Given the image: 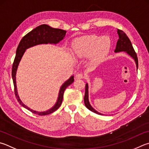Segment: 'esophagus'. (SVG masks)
<instances>
[{"label": "esophagus", "instance_id": "34e87169", "mask_svg": "<svg viewBox=\"0 0 149 149\" xmlns=\"http://www.w3.org/2000/svg\"><path fill=\"white\" fill-rule=\"evenodd\" d=\"M85 77V75H84L81 73H79L76 75V78L77 79H83V78Z\"/></svg>", "mask_w": 149, "mask_h": 149}]
</instances>
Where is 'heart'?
<instances>
[{"label":"heart","mask_w":149,"mask_h":149,"mask_svg":"<svg viewBox=\"0 0 149 149\" xmlns=\"http://www.w3.org/2000/svg\"><path fill=\"white\" fill-rule=\"evenodd\" d=\"M111 41L106 36L96 35L83 36L74 43V51L78 57H85L92 55V61L96 63L109 51Z\"/></svg>","instance_id":"1"}]
</instances>
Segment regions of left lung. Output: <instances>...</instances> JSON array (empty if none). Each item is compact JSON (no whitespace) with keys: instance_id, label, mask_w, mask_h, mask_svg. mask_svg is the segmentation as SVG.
Returning <instances> with one entry per match:
<instances>
[{"instance_id":"left-lung-1","label":"left lung","mask_w":149,"mask_h":149,"mask_svg":"<svg viewBox=\"0 0 149 149\" xmlns=\"http://www.w3.org/2000/svg\"><path fill=\"white\" fill-rule=\"evenodd\" d=\"M117 32L119 36L118 41L117 42V45H116V49L115 50V53L120 52V51H126V52L129 54L132 58H133L136 63L137 68H138V58H137V54L135 51L134 49L132 46V44L130 42V40L127 36V35L124 33V32L120 29H117ZM84 102H85V106L87 107L91 111L96 113L98 115H102L101 113L97 112L96 110H94L91 105L89 104L88 102V85L86 84L85 86V97H84Z\"/></svg>"}]
</instances>
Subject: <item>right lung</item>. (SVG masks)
Segmentation results:
<instances>
[{
    "label": "right lung",
    "mask_w": 149,
    "mask_h": 149,
    "mask_svg": "<svg viewBox=\"0 0 149 149\" xmlns=\"http://www.w3.org/2000/svg\"><path fill=\"white\" fill-rule=\"evenodd\" d=\"M66 31L64 30H62L60 29H55L47 25H42L32 30L28 34H26L24 36L19 42L18 45V47L16 50V55L15 56L14 61H13V66H12V76L13 79V85H14V93L16 98H17L18 102L22 105L23 107H25L26 109L31 111V112L35 114L38 115H46L51 114V113L57 110L59 107L61 105L62 102H63V95L65 89L68 86L70 85L74 82V76H72L70 79L66 81L64 83L63 86L61 87L60 92H59V95L58 98V100L56 102V104L54 105L53 108L45 112H37L35 111L29 109L28 107H26L25 104H23L22 102L20 100L19 98L17 95V87H16V82H15V74L16 71H17V66L19 63L21 61V58L23 55L26 49L34 46L38 44H47V43H51V44H56L63 39V38L65 36Z\"/></svg>",
    "instance_id": "add662e5"
}]
</instances>
